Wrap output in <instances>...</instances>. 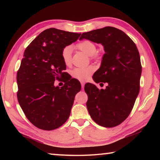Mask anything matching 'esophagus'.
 I'll return each instance as SVG.
<instances>
[{"label":"esophagus","instance_id":"1","mask_svg":"<svg viewBox=\"0 0 160 160\" xmlns=\"http://www.w3.org/2000/svg\"><path fill=\"white\" fill-rule=\"evenodd\" d=\"M81 86H82V88L83 89L84 88V86H85V82H83V81H81Z\"/></svg>","mask_w":160,"mask_h":160}]
</instances>
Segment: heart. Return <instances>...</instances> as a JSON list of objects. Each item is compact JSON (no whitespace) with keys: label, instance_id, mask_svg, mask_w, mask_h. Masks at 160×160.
Masks as SVG:
<instances>
[{"label":"heart","instance_id":"obj_1","mask_svg":"<svg viewBox=\"0 0 160 160\" xmlns=\"http://www.w3.org/2000/svg\"><path fill=\"white\" fill-rule=\"evenodd\" d=\"M76 47L78 49L82 51V52L89 56H91V58L92 59L96 60L99 57L98 55L95 53L97 47L92 42L89 41V40H83V41L78 43ZM71 51L72 47L70 46H67L62 50V58H63L65 65L68 66L71 63ZM94 70L95 68L92 66H89L86 68H75L71 70L70 75L75 79L81 81H86L94 72Z\"/></svg>","mask_w":160,"mask_h":160}]
</instances>
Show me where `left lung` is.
<instances>
[{"mask_svg": "<svg viewBox=\"0 0 160 160\" xmlns=\"http://www.w3.org/2000/svg\"><path fill=\"white\" fill-rule=\"evenodd\" d=\"M82 39L104 47L101 66L92 78L97 83H108L104 90L91 83L85 85L88 112L99 126H118L129 116L140 91L142 66L138 50L128 35L113 27L85 32L80 38Z\"/></svg>", "mask_w": 160, "mask_h": 160, "instance_id": "left-lung-1", "label": "left lung"}]
</instances>
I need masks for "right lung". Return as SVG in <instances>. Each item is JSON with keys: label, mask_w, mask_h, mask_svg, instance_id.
Returning <instances> with one entry per match:
<instances>
[{"label": "right lung", "mask_w": 160, "mask_h": 160, "mask_svg": "<svg viewBox=\"0 0 160 160\" xmlns=\"http://www.w3.org/2000/svg\"><path fill=\"white\" fill-rule=\"evenodd\" d=\"M80 34L47 29L24 52L17 73L18 100L26 117L38 128L52 131L69 117L75 94L81 90L80 83L72 78L59 88L54 82L66 74L62 50L77 41Z\"/></svg>", "instance_id": "1"}]
</instances>
